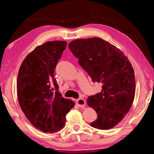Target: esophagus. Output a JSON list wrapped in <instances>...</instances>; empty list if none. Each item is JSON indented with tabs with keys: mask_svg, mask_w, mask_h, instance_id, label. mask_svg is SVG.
Wrapping results in <instances>:
<instances>
[{
	"mask_svg": "<svg viewBox=\"0 0 154 154\" xmlns=\"http://www.w3.org/2000/svg\"><path fill=\"white\" fill-rule=\"evenodd\" d=\"M76 103L80 107H83L85 105V101L82 98L78 99L76 100Z\"/></svg>",
	"mask_w": 154,
	"mask_h": 154,
	"instance_id": "esophagus-1",
	"label": "esophagus"
}]
</instances>
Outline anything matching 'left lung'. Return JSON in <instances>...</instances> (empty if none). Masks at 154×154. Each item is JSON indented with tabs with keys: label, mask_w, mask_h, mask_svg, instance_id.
I'll return each mask as SVG.
<instances>
[{
	"label": "left lung",
	"mask_w": 154,
	"mask_h": 154,
	"mask_svg": "<svg viewBox=\"0 0 154 154\" xmlns=\"http://www.w3.org/2000/svg\"><path fill=\"white\" fill-rule=\"evenodd\" d=\"M69 48L92 82L103 84L101 92L87 99V104L97 114L91 126L100 130L112 128L128 113L134 101L136 80L132 64L119 49L96 37L73 40Z\"/></svg>",
	"instance_id": "1"
}]
</instances>
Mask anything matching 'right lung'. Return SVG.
<instances>
[{"instance_id": "obj_1", "label": "right lung", "mask_w": 154, "mask_h": 154, "mask_svg": "<svg viewBox=\"0 0 154 154\" xmlns=\"http://www.w3.org/2000/svg\"><path fill=\"white\" fill-rule=\"evenodd\" d=\"M65 41H51L37 46L22 62L17 78L18 103L26 117L44 132L60 131L74 105L58 91L54 69L66 49Z\"/></svg>"}]
</instances>
